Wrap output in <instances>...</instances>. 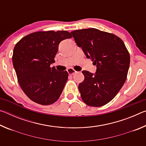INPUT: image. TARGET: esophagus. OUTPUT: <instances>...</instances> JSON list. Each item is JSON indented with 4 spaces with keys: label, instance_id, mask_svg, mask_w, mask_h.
Returning a JSON list of instances; mask_svg holds the SVG:
<instances>
[{
    "label": "esophagus",
    "instance_id": "esophagus-1",
    "mask_svg": "<svg viewBox=\"0 0 146 146\" xmlns=\"http://www.w3.org/2000/svg\"><path fill=\"white\" fill-rule=\"evenodd\" d=\"M67 71H68V73H69V75H73V74H75V73H76V71L75 70H73V68H69L68 70H67Z\"/></svg>",
    "mask_w": 146,
    "mask_h": 146
}]
</instances>
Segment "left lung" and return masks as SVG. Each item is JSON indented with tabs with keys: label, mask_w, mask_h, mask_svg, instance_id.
<instances>
[{
	"label": "left lung",
	"mask_w": 146,
	"mask_h": 146,
	"mask_svg": "<svg viewBox=\"0 0 146 146\" xmlns=\"http://www.w3.org/2000/svg\"><path fill=\"white\" fill-rule=\"evenodd\" d=\"M77 46L97 66L93 74L82 71L84 80L79 84L82 100L100 107L114 98L126 80L130 56L123 42L112 33L95 28L71 31Z\"/></svg>",
	"instance_id": "obj_1"
}]
</instances>
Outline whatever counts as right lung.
<instances>
[{
  "label": "right lung",
  "instance_id": "add662e5",
  "mask_svg": "<svg viewBox=\"0 0 146 146\" xmlns=\"http://www.w3.org/2000/svg\"><path fill=\"white\" fill-rule=\"evenodd\" d=\"M71 37L67 31H38L16 44L12 57L13 67L20 86L33 102L50 105L60 97L68 73L50 66L55 62L60 42Z\"/></svg>",
  "mask_w": 146,
  "mask_h": 146
}]
</instances>
